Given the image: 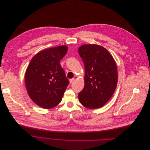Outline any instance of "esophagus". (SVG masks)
<instances>
[{
    "mask_svg": "<svg viewBox=\"0 0 150 150\" xmlns=\"http://www.w3.org/2000/svg\"><path fill=\"white\" fill-rule=\"evenodd\" d=\"M74 80H75V79H70V83L71 84V83H72L74 81Z\"/></svg>",
    "mask_w": 150,
    "mask_h": 150,
    "instance_id": "1",
    "label": "esophagus"
}]
</instances>
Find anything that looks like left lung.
Masks as SVG:
<instances>
[{
    "mask_svg": "<svg viewBox=\"0 0 150 150\" xmlns=\"http://www.w3.org/2000/svg\"><path fill=\"white\" fill-rule=\"evenodd\" d=\"M79 53L85 67L84 86L79 93L81 104L89 109L102 107L114 93L117 71L114 59L108 51L97 44H84Z\"/></svg>",
    "mask_w": 150,
    "mask_h": 150,
    "instance_id": "obj_1",
    "label": "left lung"
}]
</instances>
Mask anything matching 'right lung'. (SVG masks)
Wrapping results in <instances>:
<instances>
[{
    "instance_id": "obj_1",
    "label": "right lung",
    "mask_w": 150,
    "mask_h": 150,
    "mask_svg": "<svg viewBox=\"0 0 150 150\" xmlns=\"http://www.w3.org/2000/svg\"><path fill=\"white\" fill-rule=\"evenodd\" d=\"M68 50L66 45L44 50L31 59L25 74V84L31 100L49 109L62 100L69 84L60 61Z\"/></svg>"
}]
</instances>
